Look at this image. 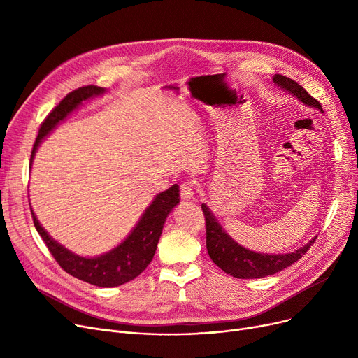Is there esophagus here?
I'll use <instances>...</instances> for the list:
<instances>
[{
  "mask_svg": "<svg viewBox=\"0 0 358 358\" xmlns=\"http://www.w3.org/2000/svg\"><path fill=\"white\" fill-rule=\"evenodd\" d=\"M181 200L182 201H194L196 200L194 187L192 185V182H182L181 184Z\"/></svg>",
  "mask_w": 358,
  "mask_h": 358,
  "instance_id": "esophagus-1",
  "label": "esophagus"
}]
</instances>
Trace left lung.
Masks as SVG:
<instances>
[{"label":"left lung","mask_w":358,"mask_h":358,"mask_svg":"<svg viewBox=\"0 0 358 358\" xmlns=\"http://www.w3.org/2000/svg\"><path fill=\"white\" fill-rule=\"evenodd\" d=\"M273 83L278 88L287 91L290 96L303 103L306 107H312L324 113L321 104L312 99L305 88L300 87L296 81L285 77V75L275 73ZM201 209L206 219V248H208V252L215 264L235 278H261L285 270L302 258L316 239V236H313L305 245L287 254L257 252L242 247L224 231L208 204L203 203Z\"/></svg>","instance_id":"8db88e82"}]
</instances>
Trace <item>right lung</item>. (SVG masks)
Wrapping results in <instances>:
<instances>
[{
	"mask_svg": "<svg viewBox=\"0 0 358 358\" xmlns=\"http://www.w3.org/2000/svg\"><path fill=\"white\" fill-rule=\"evenodd\" d=\"M106 92V88L96 85L83 87L69 92L42 123L39 135H37L33 146L30 168L37 149H39L42 142L52 131L61 123H64L71 115H73V111L81 108L84 103H88L97 97H103ZM178 203L180 187L174 184L171 189L154 197V200L150 201V204L139 217L134 229L129 232V235L120 243H117L110 251L94 257H85L72 252L48 234L39 219L36 217L33 209L31 216L36 231L39 232L45 241L53 258L58 261V264L68 274L97 287H117L136 278L149 266V262L152 261L155 255L158 241L164 229V223Z\"/></svg>",
	"mask_w": 358,
	"mask_h": 358,
	"instance_id": "right-lung-1",
	"label": "right lung"
}]
</instances>
